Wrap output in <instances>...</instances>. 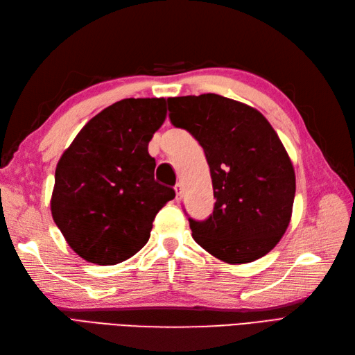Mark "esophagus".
I'll list each match as a JSON object with an SVG mask.
<instances>
[{
	"label": "esophagus",
	"instance_id": "1",
	"mask_svg": "<svg viewBox=\"0 0 355 355\" xmlns=\"http://www.w3.org/2000/svg\"><path fill=\"white\" fill-rule=\"evenodd\" d=\"M175 196H177V201H180V199H181V196H183V184H181V183H177L175 184Z\"/></svg>",
	"mask_w": 355,
	"mask_h": 355
}]
</instances>
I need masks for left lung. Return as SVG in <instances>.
Instances as JSON below:
<instances>
[{"label":"left lung","instance_id":"left-lung-1","mask_svg":"<svg viewBox=\"0 0 355 355\" xmlns=\"http://www.w3.org/2000/svg\"><path fill=\"white\" fill-rule=\"evenodd\" d=\"M171 123L204 148L214 190L205 220L189 217L193 240L228 264L259 259L285 234L295 196L288 153L266 116L219 94L169 97Z\"/></svg>","mask_w":355,"mask_h":355}]
</instances>
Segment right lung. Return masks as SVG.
<instances>
[{"mask_svg":"<svg viewBox=\"0 0 355 355\" xmlns=\"http://www.w3.org/2000/svg\"><path fill=\"white\" fill-rule=\"evenodd\" d=\"M166 118L165 98H124L83 127L55 169L51 211L69 246L97 266L133 257L160 208L175 198L154 180L148 142Z\"/></svg>","mask_w":355,"mask_h":355,"instance_id":"right-lung-1","label":"right lung"}]
</instances>
